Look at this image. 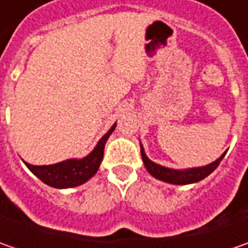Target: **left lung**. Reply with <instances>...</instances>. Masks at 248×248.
<instances>
[{"label": "left lung", "instance_id": "1", "mask_svg": "<svg viewBox=\"0 0 248 248\" xmlns=\"http://www.w3.org/2000/svg\"><path fill=\"white\" fill-rule=\"evenodd\" d=\"M140 155L143 164L146 167L148 172L152 176H155L158 181H163L167 184H172V185H189V184H196L202 179H204L205 176H208L217 167L219 166V163L222 161L226 153H222L221 157L217 158L215 161L207 164L203 167H193V168H184V170H176V168H170V167L160 166L157 163L152 161L146 156L145 149L140 145Z\"/></svg>", "mask_w": 248, "mask_h": 248}]
</instances>
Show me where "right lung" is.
I'll use <instances>...</instances> for the list:
<instances>
[{
  "mask_svg": "<svg viewBox=\"0 0 248 248\" xmlns=\"http://www.w3.org/2000/svg\"><path fill=\"white\" fill-rule=\"evenodd\" d=\"M114 128H116V123L99 139V142L96 143L93 150L85 157L67 158L61 163H55L49 166H33L26 161L24 164L34 175L48 186H52L56 189H67V187L80 186L98 172L102 158H103V149Z\"/></svg>",
  "mask_w": 248,
  "mask_h": 248,
  "instance_id": "1",
  "label": "right lung"
}]
</instances>
